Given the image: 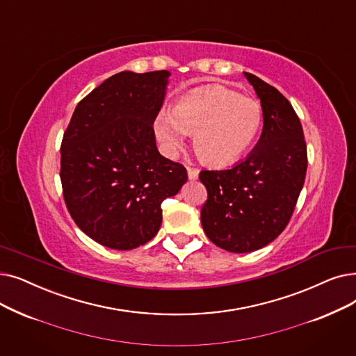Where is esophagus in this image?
I'll use <instances>...</instances> for the list:
<instances>
[{
  "label": "esophagus",
  "mask_w": 356,
  "mask_h": 356,
  "mask_svg": "<svg viewBox=\"0 0 356 356\" xmlns=\"http://www.w3.org/2000/svg\"><path fill=\"white\" fill-rule=\"evenodd\" d=\"M188 176H189L191 180H196L199 177V170L195 168V167L188 165Z\"/></svg>",
  "instance_id": "34e87169"
}]
</instances>
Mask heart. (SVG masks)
I'll return each instance as SVG.
<instances>
[{"label": "heart", "mask_w": 356, "mask_h": 356, "mask_svg": "<svg viewBox=\"0 0 356 356\" xmlns=\"http://www.w3.org/2000/svg\"><path fill=\"white\" fill-rule=\"evenodd\" d=\"M261 127V106L224 86H207L183 96L173 113L160 112L154 132L168 156L193 135V148L207 164L222 167L240 160L254 144Z\"/></svg>", "instance_id": "obj_1"}]
</instances>
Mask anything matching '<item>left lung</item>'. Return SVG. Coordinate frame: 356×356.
I'll return each instance as SVG.
<instances>
[{
    "instance_id": "8db88e82",
    "label": "left lung",
    "mask_w": 356,
    "mask_h": 356,
    "mask_svg": "<svg viewBox=\"0 0 356 356\" xmlns=\"http://www.w3.org/2000/svg\"><path fill=\"white\" fill-rule=\"evenodd\" d=\"M260 99L264 129L245 160L228 170H204L208 199L200 209L207 237L221 249L249 253L288 225L307 172V145L291 103L259 76L244 72Z\"/></svg>"
}]
</instances>
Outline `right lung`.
Listing matches in <instances>:
<instances>
[{
  "mask_svg": "<svg viewBox=\"0 0 356 356\" xmlns=\"http://www.w3.org/2000/svg\"><path fill=\"white\" fill-rule=\"evenodd\" d=\"M168 71H122L72 113L60 144V181L74 222L90 238L131 250L159 233L161 202L188 180L156 145V120Z\"/></svg>",
  "mask_w": 356,
  "mask_h": 356,
  "instance_id": "add662e5",
  "label": "right lung"
}]
</instances>
